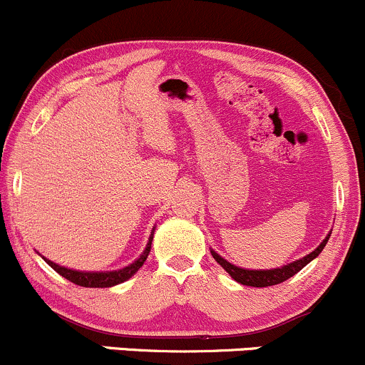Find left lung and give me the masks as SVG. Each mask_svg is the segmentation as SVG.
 I'll list each match as a JSON object with an SVG mask.
<instances>
[{"instance_id":"1","label":"left lung","mask_w":365,"mask_h":365,"mask_svg":"<svg viewBox=\"0 0 365 365\" xmlns=\"http://www.w3.org/2000/svg\"><path fill=\"white\" fill-rule=\"evenodd\" d=\"M329 236H331V232L324 237V241H322V243L319 245L314 252H310L309 255L302 257L300 260L292 262V264L282 265V267H277V269H267V271H250V269H241V267H237V265H232L231 262H227L226 259H222V257H220L219 253H215L214 250H210V252H212V257H214L217 264L222 265L224 271H226L235 281L241 282V284H245V286H253V288H265V286L279 284V282L289 279V277H293L294 274L300 272L302 269L309 264V262H312L315 257H319V253L324 250Z\"/></svg>"}]
</instances>
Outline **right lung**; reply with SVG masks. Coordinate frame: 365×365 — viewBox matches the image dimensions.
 Instances as JSON below:
<instances>
[{"label": "right lung", "mask_w": 365, "mask_h": 365, "mask_svg": "<svg viewBox=\"0 0 365 365\" xmlns=\"http://www.w3.org/2000/svg\"><path fill=\"white\" fill-rule=\"evenodd\" d=\"M153 232H155V227L153 231H151V236L148 240V245H146L145 252L139 255L138 260H134L133 264L128 265V267L124 269H118V271H110V272H84V271H73V269H67V267H61V265L55 264V262L44 259L48 265H50L51 269H55L56 272L60 274V276H63L65 279H68L73 284H79V286H84V288H110V286H115V284H120V282L128 281L129 277H133L134 274H136L139 269H141V265L145 264L146 259H148V253H150V248H151V241H153Z\"/></svg>", "instance_id": "right-lung-1"}]
</instances>
